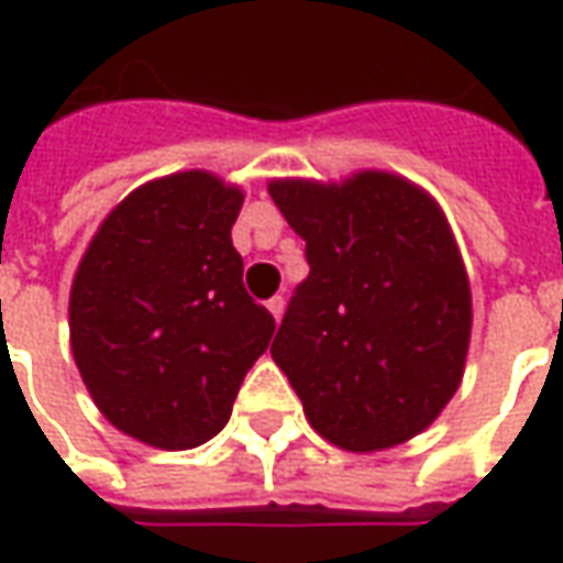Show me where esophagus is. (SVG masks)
<instances>
[{
  "mask_svg": "<svg viewBox=\"0 0 563 563\" xmlns=\"http://www.w3.org/2000/svg\"><path fill=\"white\" fill-rule=\"evenodd\" d=\"M283 308H286V301H283V295H274L268 301V310L274 313V320H280L283 317Z\"/></svg>",
  "mask_w": 563,
  "mask_h": 563,
  "instance_id": "1",
  "label": "esophagus"
}]
</instances>
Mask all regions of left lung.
I'll use <instances>...</instances> for the list:
<instances>
[{
    "label": "left lung",
    "mask_w": 563,
    "mask_h": 563,
    "mask_svg": "<svg viewBox=\"0 0 563 563\" xmlns=\"http://www.w3.org/2000/svg\"><path fill=\"white\" fill-rule=\"evenodd\" d=\"M305 241L271 356L313 430L347 451H380L427 430L457 393L473 295L445 216L418 186L360 173L341 186L271 183Z\"/></svg>",
    "instance_id": "8db88e82"
}]
</instances>
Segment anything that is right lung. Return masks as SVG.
<instances>
[{
	"label": "right lung",
	"instance_id": "obj_1",
	"mask_svg": "<svg viewBox=\"0 0 563 563\" xmlns=\"http://www.w3.org/2000/svg\"><path fill=\"white\" fill-rule=\"evenodd\" d=\"M241 203L203 170L155 179L118 203L78 265V372L106 420L145 445L210 442L277 329L243 286Z\"/></svg>",
	"mask_w": 563,
	"mask_h": 563
}]
</instances>
